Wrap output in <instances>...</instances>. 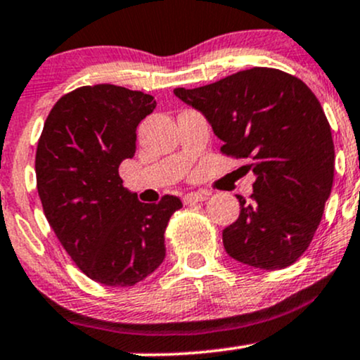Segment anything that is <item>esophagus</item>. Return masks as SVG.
<instances>
[{
    "mask_svg": "<svg viewBox=\"0 0 360 360\" xmlns=\"http://www.w3.org/2000/svg\"><path fill=\"white\" fill-rule=\"evenodd\" d=\"M207 199V194L204 192H191L184 197V204H195V202H204Z\"/></svg>",
    "mask_w": 360,
    "mask_h": 360,
    "instance_id": "obj_1",
    "label": "esophagus"
}]
</instances>
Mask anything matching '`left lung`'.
Returning a JSON list of instances; mask_svg holds the SVG:
<instances>
[{
    "label": "left lung",
    "instance_id": "left-lung-1",
    "mask_svg": "<svg viewBox=\"0 0 360 360\" xmlns=\"http://www.w3.org/2000/svg\"><path fill=\"white\" fill-rule=\"evenodd\" d=\"M223 141L221 153L249 160L250 202L223 230L226 254L257 269L293 264L311 243L331 194L335 146L326 115L300 79L254 67L210 86L175 89Z\"/></svg>",
    "mask_w": 360,
    "mask_h": 360
}]
</instances>
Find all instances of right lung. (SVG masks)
Returning <instances> with one entry per match:
<instances>
[{
	"instance_id": "1",
	"label": "right lung",
	"mask_w": 360,
	"mask_h": 360,
	"mask_svg": "<svg viewBox=\"0 0 360 360\" xmlns=\"http://www.w3.org/2000/svg\"><path fill=\"white\" fill-rule=\"evenodd\" d=\"M154 108L141 91L79 87L58 99L37 142L46 219L82 273L106 287H132L160 268L166 225L181 207L175 195L141 202L118 175L135 154L137 125Z\"/></svg>"
}]
</instances>
